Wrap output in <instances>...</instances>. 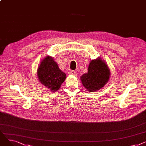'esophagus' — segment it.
Returning <instances> with one entry per match:
<instances>
[{
  "mask_svg": "<svg viewBox=\"0 0 146 146\" xmlns=\"http://www.w3.org/2000/svg\"><path fill=\"white\" fill-rule=\"evenodd\" d=\"M70 73H71V74L74 75V76H76V74H77V73H76V72H75L74 70H72L70 72Z\"/></svg>",
  "mask_w": 146,
  "mask_h": 146,
  "instance_id": "1",
  "label": "esophagus"
}]
</instances>
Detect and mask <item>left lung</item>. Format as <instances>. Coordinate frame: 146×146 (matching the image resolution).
Instances as JSON below:
<instances>
[{
  "label": "left lung",
  "mask_w": 146,
  "mask_h": 146,
  "mask_svg": "<svg viewBox=\"0 0 146 146\" xmlns=\"http://www.w3.org/2000/svg\"><path fill=\"white\" fill-rule=\"evenodd\" d=\"M110 70L108 65L100 58L92 60L88 72L83 74L80 80L82 85L89 92H95L103 88L108 82Z\"/></svg>",
  "instance_id": "obj_1"
}]
</instances>
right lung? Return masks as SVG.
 Listing matches in <instances>:
<instances>
[{"instance_id": "obj_1", "label": "right lung", "mask_w": 146, "mask_h": 146, "mask_svg": "<svg viewBox=\"0 0 146 146\" xmlns=\"http://www.w3.org/2000/svg\"><path fill=\"white\" fill-rule=\"evenodd\" d=\"M37 76L41 84L52 92L58 90L66 78V74L59 68L53 58L48 56L38 66Z\"/></svg>"}]
</instances>
